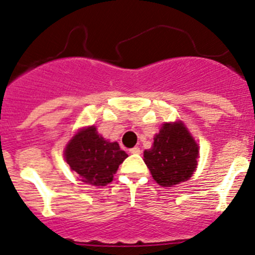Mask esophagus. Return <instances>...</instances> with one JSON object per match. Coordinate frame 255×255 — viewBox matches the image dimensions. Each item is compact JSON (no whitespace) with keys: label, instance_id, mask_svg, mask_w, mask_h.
Segmentation results:
<instances>
[{"label":"esophagus","instance_id":"obj_1","mask_svg":"<svg viewBox=\"0 0 255 255\" xmlns=\"http://www.w3.org/2000/svg\"><path fill=\"white\" fill-rule=\"evenodd\" d=\"M129 153L130 154H140V148H138V146H134V148H130L129 149Z\"/></svg>","mask_w":255,"mask_h":255}]
</instances>
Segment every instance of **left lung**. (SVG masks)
Returning <instances> with one entry per match:
<instances>
[{
  "mask_svg": "<svg viewBox=\"0 0 255 255\" xmlns=\"http://www.w3.org/2000/svg\"><path fill=\"white\" fill-rule=\"evenodd\" d=\"M197 158L199 145L182 122L164 123L151 148L144 150V163L163 187L187 181L196 170Z\"/></svg>",
  "mask_w": 255,
  "mask_h": 255,
  "instance_id": "left-lung-1",
  "label": "left lung"
}]
</instances>
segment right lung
<instances>
[{"label": "right lung", "mask_w": 255, "mask_h": 255, "mask_svg": "<svg viewBox=\"0 0 255 255\" xmlns=\"http://www.w3.org/2000/svg\"><path fill=\"white\" fill-rule=\"evenodd\" d=\"M66 163L85 184L106 186L113 180L118 166L127 158L117 142H109L97 133L96 127L82 128L64 150Z\"/></svg>", "instance_id": "add662e5"}]
</instances>
